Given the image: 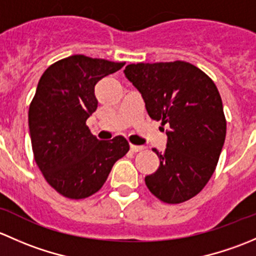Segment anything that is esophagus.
I'll return each mask as SVG.
<instances>
[{
    "instance_id": "34e87169",
    "label": "esophagus",
    "mask_w": 256,
    "mask_h": 256,
    "mask_svg": "<svg viewBox=\"0 0 256 256\" xmlns=\"http://www.w3.org/2000/svg\"><path fill=\"white\" fill-rule=\"evenodd\" d=\"M130 148L132 152H140V151H144V146H136V144H131Z\"/></svg>"
}]
</instances>
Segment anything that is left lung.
<instances>
[{
  "instance_id": "8db88e82",
  "label": "left lung",
  "mask_w": 256,
  "mask_h": 256,
  "mask_svg": "<svg viewBox=\"0 0 256 256\" xmlns=\"http://www.w3.org/2000/svg\"><path fill=\"white\" fill-rule=\"evenodd\" d=\"M126 78L141 92L151 118L168 126L160 166L144 177L150 192L168 204L197 196L210 180L226 134L222 98L204 72L183 60L128 64Z\"/></svg>"
}]
</instances>
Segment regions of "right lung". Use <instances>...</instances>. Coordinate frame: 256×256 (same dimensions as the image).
<instances>
[{
    "label": "right lung",
    "mask_w": 256,
    "mask_h": 256,
    "mask_svg": "<svg viewBox=\"0 0 256 256\" xmlns=\"http://www.w3.org/2000/svg\"><path fill=\"white\" fill-rule=\"evenodd\" d=\"M124 66L76 54L40 76L28 112L33 156L48 184L64 197L84 200L96 193L130 150L124 136L98 140L86 126L98 108L96 82Z\"/></svg>",
    "instance_id": "1"
}]
</instances>
